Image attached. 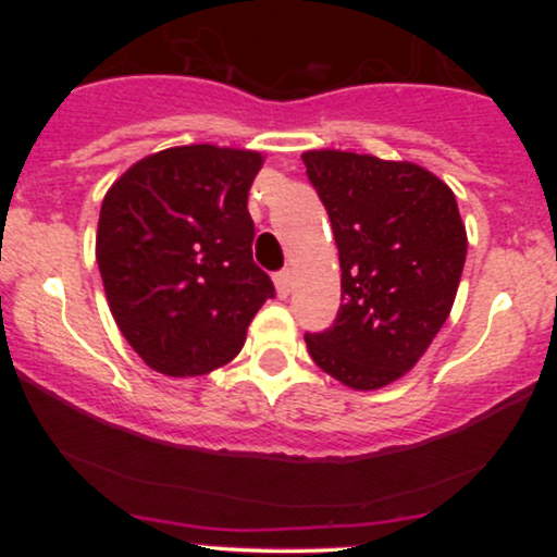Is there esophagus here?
Segmentation results:
<instances>
[{
  "label": "esophagus",
  "mask_w": 557,
  "mask_h": 557,
  "mask_svg": "<svg viewBox=\"0 0 557 557\" xmlns=\"http://www.w3.org/2000/svg\"><path fill=\"white\" fill-rule=\"evenodd\" d=\"M290 272L287 270H283V272H277L274 274V287H277V296L280 298H287L290 296Z\"/></svg>",
  "instance_id": "34e87169"
}]
</instances>
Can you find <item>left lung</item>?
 Segmentation results:
<instances>
[{
  "mask_svg": "<svg viewBox=\"0 0 557 557\" xmlns=\"http://www.w3.org/2000/svg\"><path fill=\"white\" fill-rule=\"evenodd\" d=\"M341 253V311L306 348L322 372L380 389L411 372L456 300L466 227L453 190L413 162L306 151Z\"/></svg>",
  "mask_w": 557,
  "mask_h": 557,
  "instance_id": "obj_1",
  "label": "left lung"
}]
</instances>
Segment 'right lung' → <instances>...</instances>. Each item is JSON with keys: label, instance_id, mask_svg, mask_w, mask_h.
Here are the masks:
<instances>
[{"label": "right lung", "instance_id": "right-lung-1", "mask_svg": "<svg viewBox=\"0 0 557 557\" xmlns=\"http://www.w3.org/2000/svg\"><path fill=\"white\" fill-rule=\"evenodd\" d=\"M261 162L259 151L175 146L107 190L96 230L101 283L125 341L159 374L225 367L274 298L251 251L248 188Z\"/></svg>", "mask_w": 557, "mask_h": 557}]
</instances>
